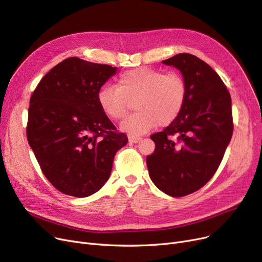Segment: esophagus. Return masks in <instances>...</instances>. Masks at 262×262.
Listing matches in <instances>:
<instances>
[{
    "mask_svg": "<svg viewBox=\"0 0 262 262\" xmlns=\"http://www.w3.org/2000/svg\"><path fill=\"white\" fill-rule=\"evenodd\" d=\"M141 140V137H135V136H129L128 137V141L132 143H137Z\"/></svg>",
    "mask_w": 262,
    "mask_h": 262,
    "instance_id": "1",
    "label": "esophagus"
}]
</instances>
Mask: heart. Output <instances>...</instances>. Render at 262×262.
I'll return each instance as SVG.
<instances>
[{"label":"heart","instance_id":"obj_1","mask_svg":"<svg viewBox=\"0 0 262 262\" xmlns=\"http://www.w3.org/2000/svg\"><path fill=\"white\" fill-rule=\"evenodd\" d=\"M187 99V82L177 72L164 73L148 67L123 72L117 86H104L98 93L103 114L119 121L135 101L137 113L121 123V129L130 136H141L157 125L167 126L181 115Z\"/></svg>","mask_w":262,"mask_h":262}]
</instances>
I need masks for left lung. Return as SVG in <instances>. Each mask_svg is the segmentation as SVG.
Returning a JSON list of instances; mask_svg holds the SVG:
<instances>
[{
	"mask_svg": "<svg viewBox=\"0 0 262 262\" xmlns=\"http://www.w3.org/2000/svg\"><path fill=\"white\" fill-rule=\"evenodd\" d=\"M162 63L180 69L187 99L178 118L150 136L155 150L146 164L158 189L181 198L207 184L221 163L233 132L231 99L221 77L194 55L181 53Z\"/></svg>",
	"mask_w": 262,
	"mask_h": 262,
	"instance_id": "1",
	"label": "left lung"
}]
</instances>
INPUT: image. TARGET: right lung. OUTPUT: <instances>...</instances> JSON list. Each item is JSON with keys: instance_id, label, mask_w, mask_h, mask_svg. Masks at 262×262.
Returning a JSON list of instances; mask_svg holds the SVG:
<instances>
[{"instance_id": "right-lung-1", "label": "right lung", "mask_w": 262, "mask_h": 262, "mask_svg": "<svg viewBox=\"0 0 262 262\" xmlns=\"http://www.w3.org/2000/svg\"><path fill=\"white\" fill-rule=\"evenodd\" d=\"M116 67L78 57L42 77L29 107L26 137L40 169L63 194L86 198L108 181L115 155L128 141L101 110L98 93Z\"/></svg>"}]
</instances>
